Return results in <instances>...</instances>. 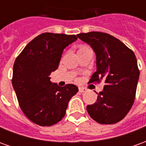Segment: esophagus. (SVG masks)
Here are the masks:
<instances>
[{"label": "esophagus", "mask_w": 146, "mask_h": 146, "mask_svg": "<svg viewBox=\"0 0 146 146\" xmlns=\"http://www.w3.org/2000/svg\"><path fill=\"white\" fill-rule=\"evenodd\" d=\"M87 91H88V90H87L85 88H81V87L79 88V92H80V93H84V92H86Z\"/></svg>", "instance_id": "obj_1"}]
</instances>
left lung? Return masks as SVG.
Masks as SVG:
<instances>
[{
    "label": "left lung",
    "mask_w": 146,
    "mask_h": 146,
    "mask_svg": "<svg viewBox=\"0 0 146 146\" xmlns=\"http://www.w3.org/2000/svg\"><path fill=\"white\" fill-rule=\"evenodd\" d=\"M76 36L87 43L96 55V72L90 82L103 80V91L97 101L87 106L96 122L113 124L123 119L135 102L139 70L135 53L123 42L108 33L89 32Z\"/></svg>",
    "instance_id": "obj_1"
}]
</instances>
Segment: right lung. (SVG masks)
Segmentation results:
<instances>
[{"label": "right lung", "instance_id": "add662e5", "mask_svg": "<svg viewBox=\"0 0 146 146\" xmlns=\"http://www.w3.org/2000/svg\"><path fill=\"white\" fill-rule=\"evenodd\" d=\"M76 40L75 35L41 33L15 61L13 88L22 111L36 124L45 127L60 121L70 98L78 92L76 85L59 87L49 76L58 69L64 49Z\"/></svg>", "mask_w": 146, "mask_h": 146}]
</instances>
